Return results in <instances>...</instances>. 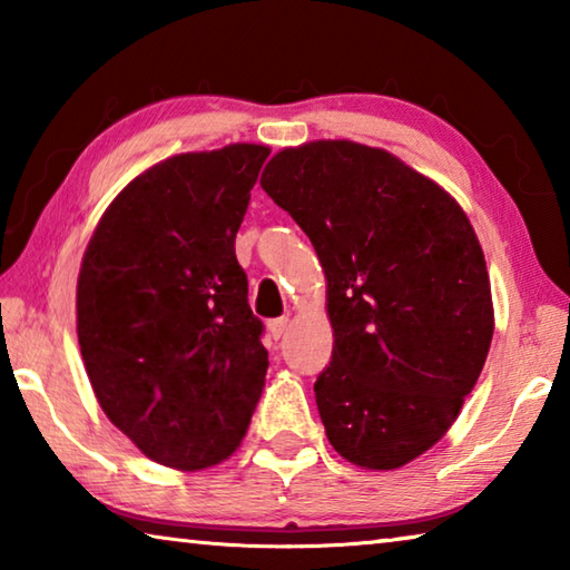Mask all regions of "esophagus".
<instances>
[{
  "label": "esophagus",
  "mask_w": 570,
  "mask_h": 570,
  "mask_svg": "<svg viewBox=\"0 0 570 570\" xmlns=\"http://www.w3.org/2000/svg\"><path fill=\"white\" fill-rule=\"evenodd\" d=\"M286 326H288L286 316H282V320H272V322H268V334H272V340H282L284 332H286Z\"/></svg>",
  "instance_id": "obj_1"
}]
</instances>
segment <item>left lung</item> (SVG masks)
Listing matches in <instances>:
<instances>
[{"label": "left lung", "mask_w": 570, "mask_h": 570, "mask_svg": "<svg viewBox=\"0 0 570 570\" xmlns=\"http://www.w3.org/2000/svg\"><path fill=\"white\" fill-rule=\"evenodd\" d=\"M262 188L320 256L332 362L316 377L344 460L394 470L458 420L495 316L480 240L435 180L382 148L314 140L268 160Z\"/></svg>", "instance_id": "obj_1"}]
</instances>
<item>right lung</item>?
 Wrapping results in <instances>:
<instances>
[{"instance_id": "right-lung-1", "label": "right lung", "mask_w": 570, "mask_h": 570, "mask_svg": "<svg viewBox=\"0 0 570 570\" xmlns=\"http://www.w3.org/2000/svg\"><path fill=\"white\" fill-rule=\"evenodd\" d=\"M266 146L180 153L105 210L77 278V342L95 397L142 455L204 470L244 440L268 352L236 234Z\"/></svg>"}]
</instances>
